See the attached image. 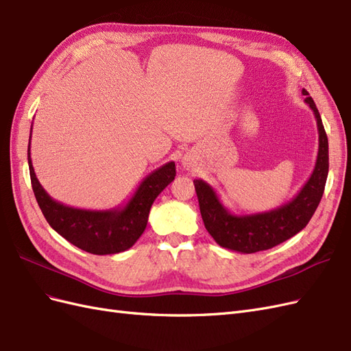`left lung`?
I'll list each match as a JSON object with an SVG mask.
<instances>
[{
    "label": "left lung",
    "instance_id": "left-lung-1",
    "mask_svg": "<svg viewBox=\"0 0 351 351\" xmlns=\"http://www.w3.org/2000/svg\"><path fill=\"white\" fill-rule=\"evenodd\" d=\"M303 95H307L304 102L315 114L319 147L309 180L291 200L271 210L237 215L224 206L214 187L200 178L193 182L205 228L221 247L240 253L268 250L302 231L319 205L329 167L328 137L313 99L304 89Z\"/></svg>",
    "mask_w": 351,
    "mask_h": 351
}]
</instances>
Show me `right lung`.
Segmentation results:
<instances>
[{
  "label": "right lung",
  "mask_w": 351,
  "mask_h": 351,
  "mask_svg": "<svg viewBox=\"0 0 351 351\" xmlns=\"http://www.w3.org/2000/svg\"><path fill=\"white\" fill-rule=\"evenodd\" d=\"M27 162L32 189L48 224L74 246L93 254L130 249L143 234L154 200L176 177V164L169 161L146 176L124 206L93 210L67 206L45 192L32 165L30 137Z\"/></svg>",
  "instance_id": "1"
}]
</instances>
